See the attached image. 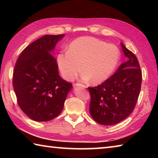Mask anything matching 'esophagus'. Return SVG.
<instances>
[{
    "label": "esophagus",
    "mask_w": 158,
    "mask_h": 158,
    "mask_svg": "<svg viewBox=\"0 0 158 158\" xmlns=\"http://www.w3.org/2000/svg\"><path fill=\"white\" fill-rule=\"evenodd\" d=\"M75 85H76V86H81L83 88H86V86H85V85L81 84H76Z\"/></svg>",
    "instance_id": "34e87169"
}]
</instances>
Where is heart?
I'll use <instances>...</instances> for the list:
<instances>
[{"instance_id":"heart-1","label":"heart","mask_w":158,"mask_h":158,"mask_svg":"<svg viewBox=\"0 0 158 158\" xmlns=\"http://www.w3.org/2000/svg\"><path fill=\"white\" fill-rule=\"evenodd\" d=\"M120 56L114 44L95 37H81L72 42L66 52L57 56V63L61 75L68 81H73L81 69L82 80L98 84L111 75Z\"/></svg>"}]
</instances>
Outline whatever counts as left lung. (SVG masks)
<instances>
[{
	"instance_id": "8db88e82",
	"label": "left lung",
	"mask_w": 158,
	"mask_h": 158,
	"mask_svg": "<svg viewBox=\"0 0 158 158\" xmlns=\"http://www.w3.org/2000/svg\"><path fill=\"white\" fill-rule=\"evenodd\" d=\"M127 61L102 84L89 88V111L95 121L103 125L118 123L129 116L139 95L142 74L134 53L121 43Z\"/></svg>"
}]
</instances>
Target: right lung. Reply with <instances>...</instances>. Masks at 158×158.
<instances>
[{"instance_id": "add662e5", "label": "right lung", "mask_w": 158, "mask_h": 158, "mask_svg": "<svg viewBox=\"0 0 158 158\" xmlns=\"http://www.w3.org/2000/svg\"><path fill=\"white\" fill-rule=\"evenodd\" d=\"M65 35H46L24 49L13 73V87L21 110L35 121H49L62 111L73 84L59 76L52 53Z\"/></svg>"}]
</instances>
